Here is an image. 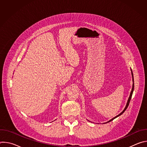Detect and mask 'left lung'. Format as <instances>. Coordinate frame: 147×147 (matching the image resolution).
Masks as SVG:
<instances>
[{
	"label": "left lung",
	"instance_id": "obj_1",
	"mask_svg": "<svg viewBox=\"0 0 147 147\" xmlns=\"http://www.w3.org/2000/svg\"><path fill=\"white\" fill-rule=\"evenodd\" d=\"M131 75H132V77H133V87H132V90H131V92H130V96H129V99H128V100H127V104H126V106H125V108L124 109V110L119 114V115H118L117 116H116V117H113V119H112L111 120H110L109 121H108V122H107V123H109V122H110V121H112L113 119H115V118H116V117H117L118 116H120L121 115H122L124 112V111L127 109V107H129V103H130V100H131V96H132V95H133V91H134V78H133V72H132V70H131Z\"/></svg>",
	"mask_w": 147,
	"mask_h": 147
}]
</instances>
